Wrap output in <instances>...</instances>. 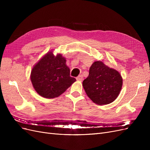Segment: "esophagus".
<instances>
[{
	"label": "esophagus",
	"mask_w": 150,
	"mask_h": 150,
	"mask_svg": "<svg viewBox=\"0 0 150 150\" xmlns=\"http://www.w3.org/2000/svg\"><path fill=\"white\" fill-rule=\"evenodd\" d=\"M76 79H77V81H82L83 80V76L82 75H79L78 77H77Z\"/></svg>",
	"instance_id": "1"
}]
</instances>
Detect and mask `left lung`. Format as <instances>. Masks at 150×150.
Segmentation results:
<instances>
[{
	"instance_id": "left-lung-1",
	"label": "left lung",
	"mask_w": 150,
	"mask_h": 150,
	"mask_svg": "<svg viewBox=\"0 0 150 150\" xmlns=\"http://www.w3.org/2000/svg\"><path fill=\"white\" fill-rule=\"evenodd\" d=\"M122 86L120 72L101 61L90 67L89 76L83 82L88 96L98 105L110 104L119 96Z\"/></svg>"
}]
</instances>
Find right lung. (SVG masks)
<instances>
[{"label": "right lung", "instance_id": "right-lung-1", "mask_svg": "<svg viewBox=\"0 0 150 150\" xmlns=\"http://www.w3.org/2000/svg\"><path fill=\"white\" fill-rule=\"evenodd\" d=\"M30 81L36 92L42 97L52 99L59 96L76 79L70 76V69L62 54L54 56L47 52L31 70Z\"/></svg>", "mask_w": 150, "mask_h": 150}]
</instances>
